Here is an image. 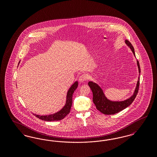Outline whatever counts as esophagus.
Instances as JSON below:
<instances>
[{"instance_id": "obj_1", "label": "esophagus", "mask_w": 157, "mask_h": 157, "mask_svg": "<svg viewBox=\"0 0 157 157\" xmlns=\"http://www.w3.org/2000/svg\"><path fill=\"white\" fill-rule=\"evenodd\" d=\"M87 78H88V76L86 75L83 74L81 76H80V77L79 78V81L81 83L83 82L87 79Z\"/></svg>"}]
</instances>
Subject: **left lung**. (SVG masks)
<instances>
[{
  "mask_svg": "<svg viewBox=\"0 0 157 157\" xmlns=\"http://www.w3.org/2000/svg\"><path fill=\"white\" fill-rule=\"evenodd\" d=\"M125 42L127 46L129 47V48L131 49L132 52L134 53V55L135 56L133 46L127 39L125 40ZM136 63L138 67V71L140 74L139 75H140L141 69L138 60L136 61ZM140 78V76H138L136 86L133 95L126 100L122 101H112L111 100H109L105 97L103 90H102V88L97 83L92 81H90L88 82V85L90 86V88L93 93V102L94 104L95 105L97 109L105 115H113L125 109L132 103V102L134 101L135 98L136 97L139 90Z\"/></svg>",
  "mask_w": 157,
  "mask_h": 157,
  "instance_id": "obj_1",
  "label": "left lung"
}]
</instances>
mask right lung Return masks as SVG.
Segmentation results:
<instances>
[{
	"label": "right lung",
	"instance_id": "right-lung-1",
	"mask_svg": "<svg viewBox=\"0 0 157 157\" xmlns=\"http://www.w3.org/2000/svg\"><path fill=\"white\" fill-rule=\"evenodd\" d=\"M78 86V81H76L67 90L66 103L64 105V106L59 111L49 115H39L34 113L33 115H35L39 119L45 121H59L63 119L70 112L71 106L72 104L73 94L76 89L77 88Z\"/></svg>",
	"mask_w": 157,
	"mask_h": 157
}]
</instances>
